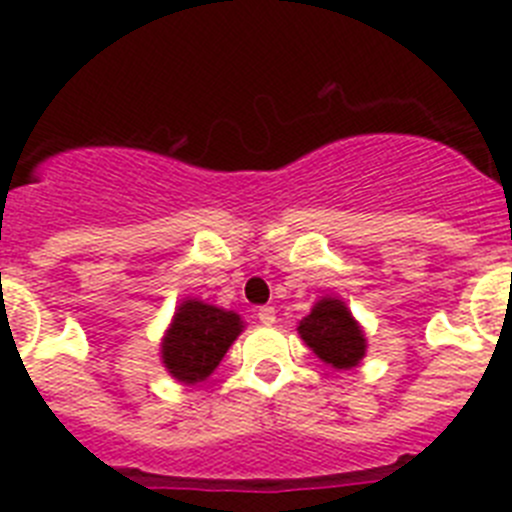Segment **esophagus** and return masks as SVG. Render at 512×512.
I'll use <instances>...</instances> for the list:
<instances>
[{
    "mask_svg": "<svg viewBox=\"0 0 512 512\" xmlns=\"http://www.w3.org/2000/svg\"><path fill=\"white\" fill-rule=\"evenodd\" d=\"M256 318H259L264 325H271L274 320H277V310H274V307H269V305H264V307H259Z\"/></svg>",
    "mask_w": 512,
    "mask_h": 512,
    "instance_id": "34e87169",
    "label": "esophagus"
}]
</instances>
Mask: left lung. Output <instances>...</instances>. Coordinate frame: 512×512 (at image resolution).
Segmentation results:
<instances>
[{
    "instance_id": "obj_1",
    "label": "left lung",
    "mask_w": 512,
    "mask_h": 512,
    "mask_svg": "<svg viewBox=\"0 0 512 512\" xmlns=\"http://www.w3.org/2000/svg\"><path fill=\"white\" fill-rule=\"evenodd\" d=\"M300 336L307 346L336 369H351L361 361L366 351L364 333L351 318L341 300L325 297L300 323Z\"/></svg>"
}]
</instances>
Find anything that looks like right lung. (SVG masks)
I'll return each mask as SVG.
<instances>
[{"label":"right lung","instance_id":"1","mask_svg":"<svg viewBox=\"0 0 512 512\" xmlns=\"http://www.w3.org/2000/svg\"><path fill=\"white\" fill-rule=\"evenodd\" d=\"M241 328V318L235 312L187 300L176 310L174 323L164 338L161 354L166 369L179 382H200L215 372Z\"/></svg>","mask_w":512,"mask_h":512}]
</instances>
